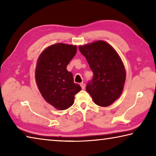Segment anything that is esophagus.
I'll return each mask as SVG.
<instances>
[{
	"mask_svg": "<svg viewBox=\"0 0 156 156\" xmlns=\"http://www.w3.org/2000/svg\"><path fill=\"white\" fill-rule=\"evenodd\" d=\"M80 87H81L82 89H84V88H85V84L81 83V84H80Z\"/></svg>",
	"mask_w": 156,
	"mask_h": 156,
	"instance_id": "esophagus-1",
	"label": "esophagus"
}]
</instances>
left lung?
<instances>
[{
    "label": "left lung",
    "instance_id": "obj_1",
    "mask_svg": "<svg viewBox=\"0 0 156 156\" xmlns=\"http://www.w3.org/2000/svg\"><path fill=\"white\" fill-rule=\"evenodd\" d=\"M94 73L86 90L95 104L108 107L119 98L126 79L125 66L115 50L109 43L97 41L79 46Z\"/></svg>",
    "mask_w": 156,
    "mask_h": 156
}]
</instances>
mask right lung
Segmentation results:
<instances>
[{
	"instance_id": "add662e5",
	"label": "right lung",
	"mask_w": 156,
	"mask_h": 156,
	"mask_svg": "<svg viewBox=\"0 0 156 156\" xmlns=\"http://www.w3.org/2000/svg\"><path fill=\"white\" fill-rule=\"evenodd\" d=\"M76 51V45L56 43L47 47L37 60L35 78L38 88L45 101L58 110L72 106L74 96L81 90V87L73 82L72 73L67 70Z\"/></svg>"
}]
</instances>
